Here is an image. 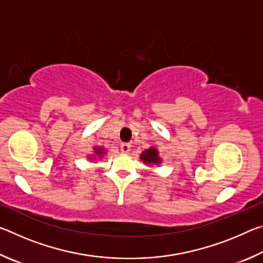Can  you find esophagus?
I'll list each match as a JSON object with an SVG mask.
<instances>
[{
  "label": "esophagus",
  "mask_w": 263,
  "mask_h": 263,
  "mask_svg": "<svg viewBox=\"0 0 263 263\" xmlns=\"http://www.w3.org/2000/svg\"><path fill=\"white\" fill-rule=\"evenodd\" d=\"M131 148V145L128 142H122L121 144V151L123 153H127Z\"/></svg>",
  "instance_id": "34e87169"
}]
</instances>
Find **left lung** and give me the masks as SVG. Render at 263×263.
Masks as SVG:
<instances>
[{
    "label": "left lung",
    "mask_w": 263,
    "mask_h": 263,
    "mask_svg": "<svg viewBox=\"0 0 263 263\" xmlns=\"http://www.w3.org/2000/svg\"><path fill=\"white\" fill-rule=\"evenodd\" d=\"M140 159L145 163H159L160 162V159L158 157V151L155 148L146 149L145 152L141 153Z\"/></svg>",
    "instance_id": "obj_1"
}]
</instances>
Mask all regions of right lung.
Listing matches in <instances>:
<instances>
[{
  "label": "right lung",
  "mask_w": 263,
  "mask_h": 263,
  "mask_svg": "<svg viewBox=\"0 0 263 263\" xmlns=\"http://www.w3.org/2000/svg\"><path fill=\"white\" fill-rule=\"evenodd\" d=\"M95 152L102 157V153H103V148H95Z\"/></svg>",
  "instance_id": "obj_1"
}]
</instances>
